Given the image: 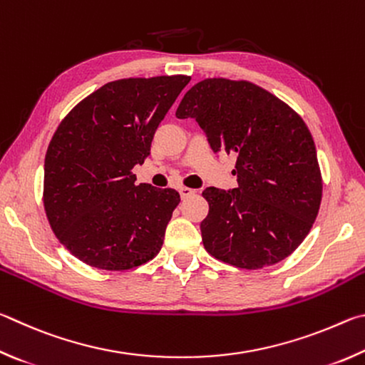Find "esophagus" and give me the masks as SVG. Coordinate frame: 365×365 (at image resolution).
Masks as SVG:
<instances>
[{
	"mask_svg": "<svg viewBox=\"0 0 365 365\" xmlns=\"http://www.w3.org/2000/svg\"><path fill=\"white\" fill-rule=\"evenodd\" d=\"M179 194H181V199H187V197L195 194V190L189 187H179Z\"/></svg>",
	"mask_w": 365,
	"mask_h": 365,
	"instance_id": "obj_1",
	"label": "esophagus"
}]
</instances>
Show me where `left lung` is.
<instances>
[{
  "instance_id": "left-lung-1",
  "label": "left lung",
  "mask_w": 365,
  "mask_h": 365,
  "mask_svg": "<svg viewBox=\"0 0 365 365\" xmlns=\"http://www.w3.org/2000/svg\"><path fill=\"white\" fill-rule=\"evenodd\" d=\"M178 118H195L213 152L235 153L232 190L207 187L205 250L242 269L276 264L316 221L322 176L308 126L292 107L250 81L207 78L184 94Z\"/></svg>"
}]
</instances>
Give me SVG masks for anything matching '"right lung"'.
Masks as SVG:
<instances>
[{"mask_svg":"<svg viewBox=\"0 0 365 365\" xmlns=\"http://www.w3.org/2000/svg\"><path fill=\"white\" fill-rule=\"evenodd\" d=\"M190 76L110 81L57 126L44 158L43 202L67 250L98 269L126 271L157 257L178 207L175 189L136 184L134 165Z\"/></svg>","mask_w":365,"mask_h":365,"instance_id":"1","label":"right lung"}]
</instances>
